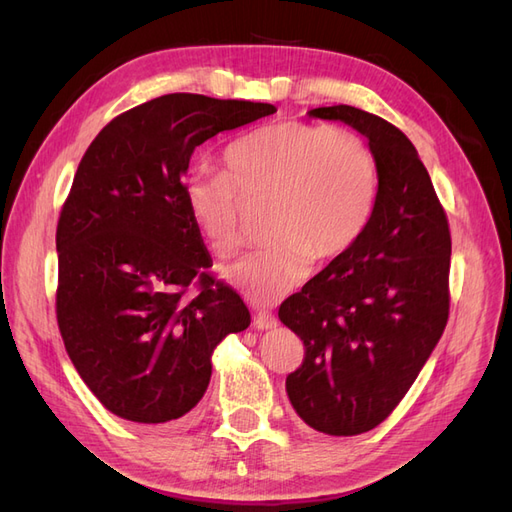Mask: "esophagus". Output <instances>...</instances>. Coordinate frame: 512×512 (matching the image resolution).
I'll list each match as a JSON object with an SVG mask.
<instances>
[{"label": "esophagus", "mask_w": 512, "mask_h": 512, "mask_svg": "<svg viewBox=\"0 0 512 512\" xmlns=\"http://www.w3.org/2000/svg\"><path fill=\"white\" fill-rule=\"evenodd\" d=\"M254 327L258 331H267V329H275L277 327V320L271 314H256L254 316Z\"/></svg>", "instance_id": "34e87169"}]
</instances>
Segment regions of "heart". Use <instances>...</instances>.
I'll return each mask as SVG.
<instances>
[{
  "label": "heart",
  "mask_w": 512,
  "mask_h": 512,
  "mask_svg": "<svg viewBox=\"0 0 512 512\" xmlns=\"http://www.w3.org/2000/svg\"><path fill=\"white\" fill-rule=\"evenodd\" d=\"M226 173L194 170L183 183L190 220L218 256L243 241V203L269 200L273 245L222 269L254 301L301 286L312 262L331 265L363 237L378 198V162L363 136L299 119L273 121L237 138Z\"/></svg>",
  "instance_id": "heart-1"
}]
</instances>
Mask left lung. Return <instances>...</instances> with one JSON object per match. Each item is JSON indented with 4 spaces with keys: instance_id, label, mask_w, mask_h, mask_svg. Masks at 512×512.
I'll list each match as a JSON object with an SVG mask.
<instances>
[{
    "instance_id": "1",
    "label": "left lung",
    "mask_w": 512,
    "mask_h": 512,
    "mask_svg": "<svg viewBox=\"0 0 512 512\" xmlns=\"http://www.w3.org/2000/svg\"><path fill=\"white\" fill-rule=\"evenodd\" d=\"M307 115L346 123L378 162V198L363 237L277 312L305 346L303 365L286 378L292 408L316 431L356 436L395 410L440 342L451 230L404 132L348 104Z\"/></svg>"
}]
</instances>
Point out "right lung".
Segmentation results:
<instances>
[{
	"label": "right lung",
	"mask_w": 512,
	"mask_h": 512,
	"mask_svg": "<svg viewBox=\"0 0 512 512\" xmlns=\"http://www.w3.org/2000/svg\"><path fill=\"white\" fill-rule=\"evenodd\" d=\"M277 108L168 94L115 117L89 145L57 224V324L100 404L132 423H175L203 399L211 354L250 312L205 273L183 203L198 145ZM201 292L182 299L195 277Z\"/></svg>",
	"instance_id": "1"
}]
</instances>
